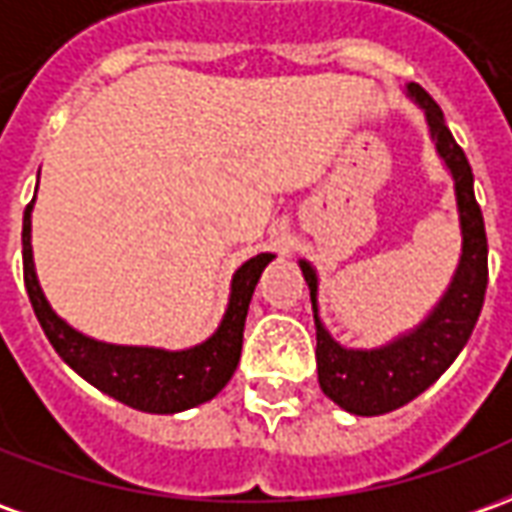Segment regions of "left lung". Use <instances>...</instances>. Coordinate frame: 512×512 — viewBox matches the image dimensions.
Returning <instances> with one entry per match:
<instances>
[{
	"label": "left lung",
	"mask_w": 512,
	"mask_h": 512,
	"mask_svg": "<svg viewBox=\"0 0 512 512\" xmlns=\"http://www.w3.org/2000/svg\"><path fill=\"white\" fill-rule=\"evenodd\" d=\"M407 91L424 108L435 147L451 169L460 231H463V253L449 290L432 309V315L415 331L373 351L343 348L323 329L317 317V276L312 264L301 262L303 278L312 295V309H315L317 382L337 407L354 415H384L398 410L410 404L415 396H421L429 384L438 382L440 373L449 368L468 343L488 290V236H485L482 209L474 197L471 164L463 147L454 142L438 102L418 83H410Z\"/></svg>",
	"instance_id": "8db88e82"
}]
</instances>
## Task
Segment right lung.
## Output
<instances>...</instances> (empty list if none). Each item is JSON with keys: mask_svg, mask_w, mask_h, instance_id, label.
<instances>
[{"mask_svg": "<svg viewBox=\"0 0 512 512\" xmlns=\"http://www.w3.org/2000/svg\"><path fill=\"white\" fill-rule=\"evenodd\" d=\"M30 211H33V203L24 209V222H21L24 287H27L33 312L47 340L69 368L77 370L97 390L128 404L133 410L158 412V415L189 410L220 393L239 365L250 298H253L262 270L273 262V253H259L236 270L225 317H222L220 329L214 331L206 343L195 345L189 351L97 343L86 334L74 331L69 323H63L61 317L52 312V306L38 287L33 245H30Z\"/></svg>", "mask_w": 512, "mask_h": 512, "instance_id": "right-lung-1", "label": "right lung"}]
</instances>
